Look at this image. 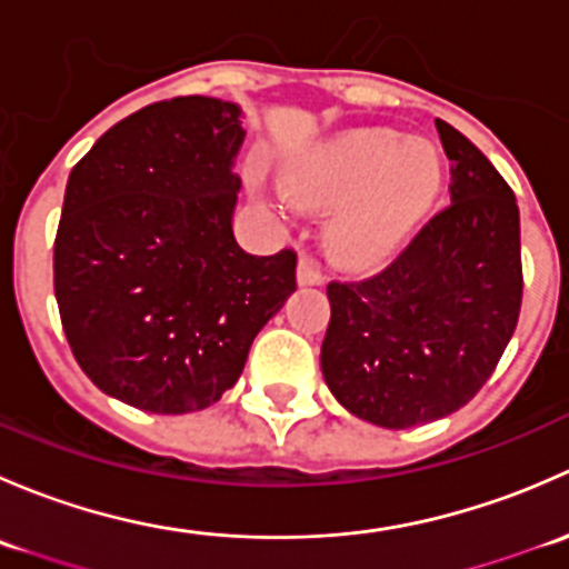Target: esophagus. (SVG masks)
Returning <instances> with one entry per match:
<instances>
[{"mask_svg": "<svg viewBox=\"0 0 569 569\" xmlns=\"http://www.w3.org/2000/svg\"><path fill=\"white\" fill-rule=\"evenodd\" d=\"M297 280H300V286H321V283H325V274H321L317 258L300 256V263H297Z\"/></svg>", "mask_w": 569, "mask_h": 569, "instance_id": "esophagus-1", "label": "esophagus"}]
</instances>
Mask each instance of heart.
Instances as JSON below:
<instances>
[{
    "mask_svg": "<svg viewBox=\"0 0 569 569\" xmlns=\"http://www.w3.org/2000/svg\"><path fill=\"white\" fill-rule=\"evenodd\" d=\"M286 181L300 203L341 209L330 226L332 256L366 269L405 248L438 198L443 168L429 142L358 131L297 162Z\"/></svg>",
    "mask_w": 569,
    "mask_h": 569,
    "instance_id": "b5f03b06",
    "label": "heart"
}]
</instances>
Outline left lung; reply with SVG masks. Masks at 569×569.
Here are the masks:
<instances>
[{
    "label": "left lung",
    "instance_id": "1",
    "mask_svg": "<svg viewBox=\"0 0 569 569\" xmlns=\"http://www.w3.org/2000/svg\"><path fill=\"white\" fill-rule=\"evenodd\" d=\"M451 203L375 278L327 286L321 375L352 416L386 429L438 421L490 380L523 302L520 211L490 159L435 120Z\"/></svg>",
    "mask_w": 569,
    "mask_h": 569
}]
</instances>
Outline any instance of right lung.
Returning a JSON list of instances; mask_svg holds the SVG:
<instances>
[{
    "label": "right lung",
    "instance_id": "obj_1",
    "mask_svg": "<svg viewBox=\"0 0 569 569\" xmlns=\"http://www.w3.org/2000/svg\"><path fill=\"white\" fill-rule=\"evenodd\" d=\"M242 109L178 96L114 123L68 176L54 297L101 391L146 412L214 405L297 289V252L233 237Z\"/></svg>",
    "mask_w": 569,
    "mask_h": 569
}]
</instances>
